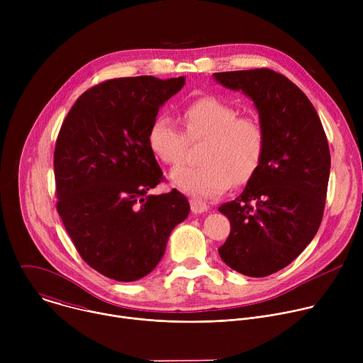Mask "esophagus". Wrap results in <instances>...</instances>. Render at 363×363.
I'll return each instance as SVG.
<instances>
[{"mask_svg": "<svg viewBox=\"0 0 363 363\" xmlns=\"http://www.w3.org/2000/svg\"><path fill=\"white\" fill-rule=\"evenodd\" d=\"M189 203H191V211L194 214H203V213L208 211V205H206L202 201H199V199H191Z\"/></svg>", "mask_w": 363, "mask_h": 363, "instance_id": "esophagus-1", "label": "esophagus"}]
</instances>
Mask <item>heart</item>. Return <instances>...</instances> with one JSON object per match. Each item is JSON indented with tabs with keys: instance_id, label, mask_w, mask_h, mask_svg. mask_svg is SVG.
Segmentation results:
<instances>
[{
	"instance_id": "b5f03b06",
	"label": "heart",
	"mask_w": 363,
	"mask_h": 363,
	"mask_svg": "<svg viewBox=\"0 0 363 363\" xmlns=\"http://www.w3.org/2000/svg\"><path fill=\"white\" fill-rule=\"evenodd\" d=\"M186 136L191 140L206 139L201 162L196 167H178L171 171L172 185L198 198H214L231 185L247 182L263 160L266 136L263 126L254 118H238L228 103L214 97H199L182 111ZM165 113L153 118L147 129L152 153L167 165L179 164L188 139Z\"/></svg>"
}]
</instances>
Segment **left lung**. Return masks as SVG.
<instances>
[{
    "label": "left lung",
    "mask_w": 363,
    "mask_h": 363,
    "mask_svg": "<svg viewBox=\"0 0 363 363\" xmlns=\"http://www.w3.org/2000/svg\"><path fill=\"white\" fill-rule=\"evenodd\" d=\"M213 76L252 100L266 136L257 172L241 195L218 208L231 224L218 252L233 270L266 277L289 266L320 227L330 172L328 139L312 103L283 74L254 69Z\"/></svg>",
    "instance_id": "obj_1"
}]
</instances>
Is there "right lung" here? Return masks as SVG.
I'll return each instance as SVG.
<instances>
[{"label": "right lung", "instance_id": "right-lung-1", "mask_svg": "<svg viewBox=\"0 0 363 363\" xmlns=\"http://www.w3.org/2000/svg\"><path fill=\"white\" fill-rule=\"evenodd\" d=\"M184 84V76L108 80L84 91L62 125L55 149L57 211L83 260L112 280L149 274L189 214L177 189L147 194L164 175L147 129Z\"/></svg>", "mask_w": 363, "mask_h": 363}]
</instances>
